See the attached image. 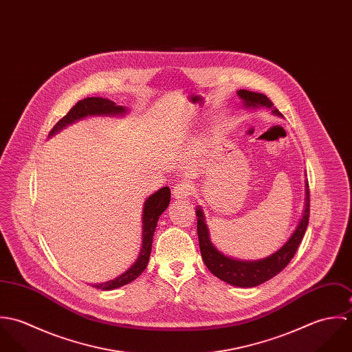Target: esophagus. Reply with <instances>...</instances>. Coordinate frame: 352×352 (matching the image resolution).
<instances>
[{"instance_id": "esophagus-1", "label": "esophagus", "mask_w": 352, "mask_h": 352, "mask_svg": "<svg viewBox=\"0 0 352 352\" xmlns=\"http://www.w3.org/2000/svg\"><path fill=\"white\" fill-rule=\"evenodd\" d=\"M172 194L175 199H188V197L192 194V186L190 182H180L175 184Z\"/></svg>"}]
</instances>
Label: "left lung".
<instances>
[{"label":"left lung","mask_w":352,"mask_h":352,"mask_svg":"<svg viewBox=\"0 0 352 352\" xmlns=\"http://www.w3.org/2000/svg\"><path fill=\"white\" fill-rule=\"evenodd\" d=\"M240 99L244 101L247 107H265L272 111L274 115L282 116V113L274 108L272 101L270 100L263 94H256L251 91L240 89L237 92ZM306 201H305V211L301 222L298 223L296 232L290 237V240L279 250L271 254L267 258L257 260V261H241L233 260L218 251L210 241L208 229L204 222V215L201 208L197 210L198 217V237H199V247H201V258L206 267L210 270L212 275L219 278L221 280L237 286V287H254L258 286L275 275H278L282 270L287 267V264L294 257L296 252L301 244L303 234L307 228L309 214H310V198H309V183L306 182Z\"/></svg>","instance_id":"obj_1"}]
</instances>
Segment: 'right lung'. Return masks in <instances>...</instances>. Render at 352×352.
<instances>
[{
	"label": "right lung",
	"mask_w": 352,
	"mask_h": 352,
	"mask_svg": "<svg viewBox=\"0 0 352 352\" xmlns=\"http://www.w3.org/2000/svg\"><path fill=\"white\" fill-rule=\"evenodd\" d=\"M118 113H124V108L120 105H116L113 101L104 99V98H88V99L78 101L62 119H59L55 123V126L51 129L49 135H52L54 133L63 129L65 126L78 119H82L88 115H118ZM169 201H170L169 187H164L158 190L146 199L145 207H144V215H142L144 241H142V250L140 252L137 261L134 263V265H131L130 270H127L124 274H122L116 279L109 280L107 283H101V285H94V287L100 290H113L133 282L145 271L151 257L153 234L157 226V221L160 215L166 210Z\"/></svg>",
	"instance_id": "1"
}]
</instances>
